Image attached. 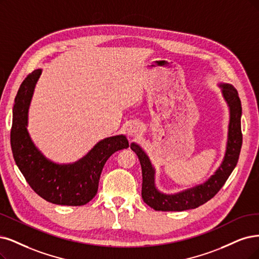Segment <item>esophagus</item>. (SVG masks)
I'll return each instance as SVG.
<instances>
[{
	"label": "esophagus",
	"instance_id": "obj_1",
	"mask_svg": "<svg viewBox=\"0 0 259 259\" xmlns=\"http://www.w3.org/2000/svg\"><path fill=\"white\" fill-rule=\"evenodd\" d=\"M128 132H129V135H130V136H133V133H135V131H133V129H129V131H128Z\"/></svg>",
	"mask_w": 259,
	"mask_h": 259
}]
</instances>
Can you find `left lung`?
Wrapping results in <instances>:
<instances>
[{"instance_id":"obj_1","label":"left lung","mask_w":259,"mask_h":259,"mask_svg":"<svg viewBox=\"0 0 259 259\" xmlns=\"http://www.w3.org/2000/svg\"><path fill=\"white\" fill-rule=\"evenodd\" d=\"M222 93L231 111L228 127V140L225 157L221 166L205 184L191 188L174 195L159 192L155 187V169L143 149L132 143L131 149L136 152L142 166L143 200L157 211H184L194 209L211 199L226 183L237 165L242 146L241 101L237 90L231 84H221Z\"/></svg>"}]
</instances>
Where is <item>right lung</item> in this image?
<instances>
[{
    "label": "right lung",
    "instance_id": "right-lung-1",
    "mask_svg": "<svg viewBox=\"0 0 259 259\" xmlns=\"http://www.w3.org/2000/svg\"><path fill=\"white\" fill-rule=\"evenodd\" d=\"M40 73V69H36L28 74L16 96L11 131L14 159L27 184L47 202L83 206L97 194L105 162L115 151L128 148L129 142L124 136L104 139L73 164L60 165L46 159L26 130L28 105Z\"/></svg>",
    "mask_w": 259,
    "mask_h": 259
}]
</instances>
